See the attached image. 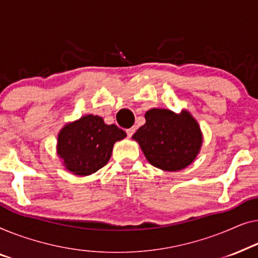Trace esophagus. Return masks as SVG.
<instances>
[{
  "instance_id": "obj_1",
  "label": "esophagus",
  "mask_w": 258,
  "mask_h": 258,
  "mask_svg": "<svg viewBox=\"0 0 258 258\" xmlns=\"http://www.w3.org/2000/svg\"><path fill=\"white\" fill-rule=\"evenodd\" d=\"M134 132H136V127H131L128 130H126V133H127V136L131 138L134 134Z\"/></svg>"
}]
</instances>
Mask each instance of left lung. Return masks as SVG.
I'll use <instances>...</instances> for the list:
<instances>
[{
  "label": "left lung",
  "instance_id": "left-lung-1",
  "mask_svg": "<svg viewBox=\"0 0 258 258\" xmlns=\"http://www.w3.org/2000/svg\"><path fill=\"white\" fill-rule=\"evenodd\" d=\"M146 122L133 134L148 162L165 172H177L193 164L203 143L202 131L189 111L175 113L151 108Z\"/></svg>",
  "mask_w": 258,
  "mask_h": 258
}]
</instances>
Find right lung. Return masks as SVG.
<instances>
[{
  "label": "right lung",
  "mask_w": 258,
  "mask_h": 258,
  "mask_svg": "<svg viewBox=\"0 0 258 258\" xmlns=\"http://www.w3.org/2000/svg\"><path fill=\"white\" fill-rule=\"evenodd\" d=\"M124 138L126 133L118 126L105 124L99 115L86 114L60 128L57 155L69 172L88 176L107 164L113 145Z\"/></svg>",
  "instance_id": "obj_1"
}]
</instances>
